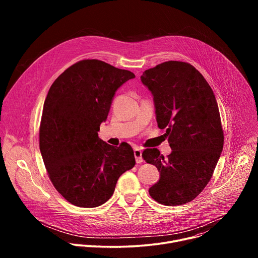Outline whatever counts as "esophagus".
I'll return each mask as SVG.
<instances>
[{"mask_svg": "<svg viewBox=\"0 0 258 258\" xmlns=\"http://www.w3.org/2000/svg\"><path fill=\"white\" fill-rule=\"evenodd\" d=\"M134 155H135V158H136V162H137V163H141V162H143L142 150H141V149L136 148V149L134 150Z\"/></svg>", "mask_w": 258, "mask_h": 258, "instance_id": "34e87169", "label": "esophagus"}]
</instances>
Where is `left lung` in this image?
Here are the masks:
<instances>
[{
	"instance_id": "8db88e82",
	"label": "left lung",
	"mask_w": 258,
	"mask_h": 258,
	"mask_svg": "<svg viewBox=\"0 0 258 258\" xmlns=\"http://www.w3.org/2000/svg\"><path fill=\"white\" fill-rule=\"evenodd\" d=\"M151 92L158 127L166 130L171 153L156 148L142 156L160 172L149 189L160 204L175 206L195 199L209 182L224 147L219 110L212 89L191 64L167 61L143 72Z\"/></svg>"
}]
</instances>
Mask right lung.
<instances>
[{"mask_svg": "<svg viewBox=\"0 0 258 258\" xmlns=\"http://www.w3.org/2000/svg\"><path fill=\"white\" fill-rule=\"evenodd\" d=\"M133 72L96 59L67 68L51 86L40 125V150L55 189L71 204L92 208L113 195L119 176L136 164L127 143L98 136L115 92Z\"/></svg>", "mask_w": 258, "mask_h": 258, "instance_id": "obj_1", "label": "right lung"}]
</instances>
